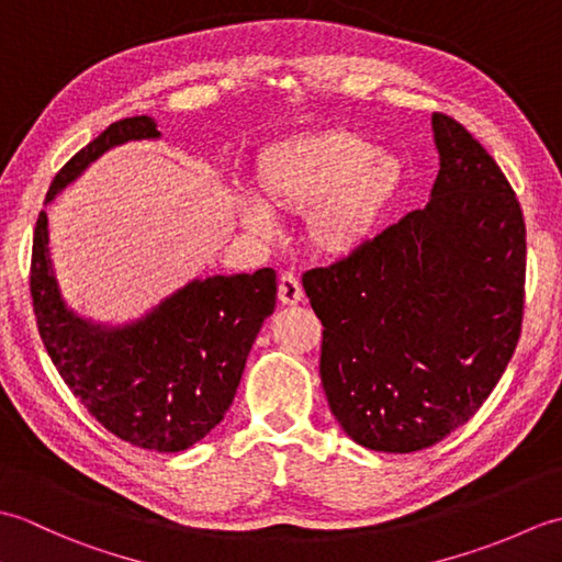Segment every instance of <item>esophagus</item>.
I'll return each instance as SVG.
<instances>
[{
    "instance_id": "obj_1",
    "label": "esophagus",
    "mask_w": 562,
    "mask_h": 562,
    "mask_svg": "<svg viewBox=\"0 0 562 562\" xmlns=\"http://www.w3.org/2000/svg\"><path fill=\"white\" fill-rule=\"evenodd\" d=\"M302 296H304V290H302V282L296 280V274L282 272L280 274V284H278V300H280V304L292 306L296 302H302Z\"/></svg>"
}]
</instances>
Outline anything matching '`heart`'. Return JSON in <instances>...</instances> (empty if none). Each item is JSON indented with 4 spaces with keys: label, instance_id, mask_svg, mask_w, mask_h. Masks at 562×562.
I'll use <instances>...</instances> for the list:
<instances>
[{
    "label": "heart",
    "instance_id": "heart-1",
    "mask_svg": "<svg viewBox=\"0 0 562 562\" xmlns=\"http://www.w3.org/2000/svg\"><path fill=\"white\" fill-rule=\"evenodd\" d=\"M401 164L374 151L360 133L328 127L296 135L260 151L254 169L256 195L238 200V222L258 236L272 234V214L302 217L306 238L328 258H345L372 241L401 186Z\"/></svg>",
    "mask_w": 562,
    "mask_h": 562
}]
</instances>
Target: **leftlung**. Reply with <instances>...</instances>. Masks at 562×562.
Masks as SVG:
<instances>
[{"label":"left lung","mask_w":562,"mask_h":562,"mask_svg":"<svg viewBox=\"0 0 562 562\" xmlns=\"http://www.w3.org/2000/svg\"><path fill=\"white\" fill-rule=\"evenodd\" d=\"M439 173L423 210L357 254L304 272L324 324L321 384L357 445L411 453L481 408L515 355L527 226L495 159L432 115Z\"/></svg>","instance_id":"1"}]
</instances>
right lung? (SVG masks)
<instances>
[{"label": "right lung", "instance_id": "right-lung-1", "mask_svg": "<svg viewBox=\"0 0 562 562\" xmlns=\"http://www.w3.org/2000/svg\"><path fill=\"white\" fill-rule=\"evenodd\" d=\"M157 137L147 115L109 125L57 171L45 202L103 151ZM274 294L272 268L214 274L188 282L135 324L97 326L69 312L59 296L47 214L35 222L31 296L45 350L89 415L139 449L183 451L222 423L262 321L274 312Z\"/></svg>", "mask_w": 562, "mask_h": 562}]
</instances>
